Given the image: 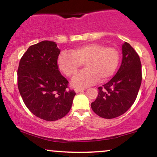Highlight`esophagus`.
Returning a JSON list of instances; mask_svg holds the SVG:
<instances>
[{
	"instance_id": "obj_1",
	"label": "esophagus",
	"mask_w": 157,
	"mask_h": 157,
	"mask_svg": "<svg viewBox=\"0 0 157 157\" xmlns=\"http://www.w3.org/2000/svg\"><path fill=\"white\" fill-rule=\"evenodd\" d=\"M84 90V89H80V88H76V89H75V92L76 93H79V92H81V91H82Z\"/></svg>"
}]
</instances>
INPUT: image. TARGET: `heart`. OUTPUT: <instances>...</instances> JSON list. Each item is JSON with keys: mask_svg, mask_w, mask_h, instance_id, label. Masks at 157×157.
<instances>
[{"mask_svg": "<svg viewBox=\"0 0 157 157\" xmlns=\"http://www.w3.org/2000/svg\"><path fill=\"white\" fill-rule=\"evenodd\" d=\"M120 52L115 47H105L100 44H88L63 52L58 57L59 69L68 77H74L80 71L82 64L86 69L73 80L77 87H86L97 81L109 80L117 70Z\"/></svg>", "mask_w": 157, "mask_h": 157, "instance_id": "1", "label": "heart"}]
</instances>
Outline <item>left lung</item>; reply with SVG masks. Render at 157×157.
<instances>
[{
    "label": "left lung",
    "mask_w": 157,
    "mask_h": 157,
    "mask_svg": "<svg viewBox=\"0 0 157 157\" xmlns=\"http://www.w3.org/2000/svg\"><path fill=\"white\" fill-rule=\"evenodd\" d=\"M122 60L117 73L98 88V96L91 109L98 116L112 119L123 114L137 97L142 82V65L138 54L128 43L122 48Z\"/></svg>",
    "instance_id": "left-lung-1"
}]
</instances>
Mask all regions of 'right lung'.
<instances>
[{
	"instance_id": "right-lung-1",
	"label": "right lung",
	"mask_w": 157,
	"mask_h": 157,
	"mask_svg": "<svg viewBox=\"0 0 157 157\" xmlns=\"http://www.w3.org/2000/svg\"><path fill=\"white\" fill-rule=\"evenodd\" d=\"M60 50L55 42L32 45L17 68V86L25 105L37 117L55 121L69 112L76 93L59 71Z\"/></svg>"
}]
</instances>
